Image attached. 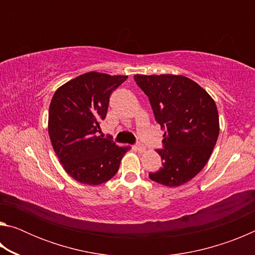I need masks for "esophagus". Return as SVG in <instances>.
<instances>
[{"label":"esophagus","mask_w":255,"mask_h":255,"mask_svg":"<svg viewBox=\"0 0 255 255\" xmlns=\"http://www.w3.org/2000/svg\"><path fill=\"white\" fill-rule=\"evenodd\" d=\"M135 149L137 150V152L143 153L144 150H145V146H144L143 144H136V145H135Z\"/></svg>","instance_id":"obj_1"}]
</instances>
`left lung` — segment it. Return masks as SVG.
<instances>
[{"label": "left lung", "mask_w": 255, "mask_h": 255, "mask_svg": "<svg viewBox=\"0 0 255 255\" xmlns=\"http://www.w3.org/2000/svg\"><path fill=\"white\" fill-rule=\"evenodd\" d=\"M144 91L156 123L164 130L162 167L149 179L166 187H179L199 173L219 135L216 103L196 82L182 75L133 76Z\"/></svg>", "instance_id": "1"}]
</instances>
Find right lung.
<instances>
[{
    "mask_svg": "<svg viewBox=\"0 0 255 255\" xmlns=\"http://www.w3.org/2000/svg\"><path fill=\"white\" fill-rule=\"evenodd\" d=\"M128 76L85 73L55 92L49 106L48 132L64 170L81 183L98 185L118 172L128 147L98 136L111 93Z\"/></svg>",
    "mask_w": 255,
    "mask_h": 255,
    "instance_id": "add662e5",
    "label": "right lung"
}]
</instances>
